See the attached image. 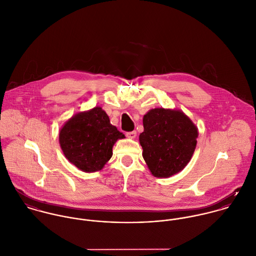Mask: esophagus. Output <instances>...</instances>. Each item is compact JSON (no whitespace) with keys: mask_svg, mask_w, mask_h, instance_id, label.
<instances>
[{"mask_svg":"<svg viewBox=\"0 0 256 256\" xmlns=\"http://www.w3.org/2000/svg\"><path fill=\"white\" fill-rule=\"evenodd\" d=\"M126 136L128 138H134L136 136V130H132V132H126Z\"/></svg>","mask_w":256,"mask_h":256,"instance_id":"esophagus-1","label":"esophagus"}]
</instances>
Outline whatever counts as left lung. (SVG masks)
Here are the masks:
<instances>
[{
	"mask_svg": "<svg viewBox=\"0 0 256 256\" xmlns=\"http://www.w3.org/2000/svg\"><path fill=\"white\" fill-rule=\"evenodd\" d=\"M140 134L142 156L152 174L170 177L185 168L195 152L198 128L181 110L157 108L144 116Z\"/></svg>",
	"mask_w": 256,
	"mask_h": 256,
	"instance_id": "1",
	"label": "left lung"
}]
</instances>
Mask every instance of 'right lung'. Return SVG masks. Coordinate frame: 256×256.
Wrapping results in <instances>:
<instances>
[{"label": "right lung", "mask_w": 256, "mask_h": 256, "mask_svg": "<svg viewBox=\"0 0 256 256\" xmlns=\"http://www.w3.org/2000/svg\"><path fill=\"white\" fill-rule=\"evenodd\" d=\"M124 134L110 124L101 106L78 112L59 132V144L65 157L84 172L102 169L112 155V146Z\"/></svg>", "instance_id": "add662e5"}]
</instances>
